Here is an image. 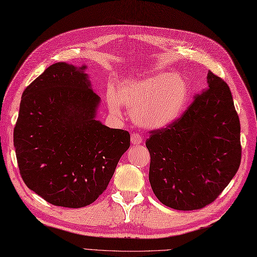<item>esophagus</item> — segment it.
Returning a JSON list of instances; mask_svg holds the SVG:
<instances>
[{"instance_id": "esophagus-1", "label": "esophagus", "mask_w": 257, "mask_h": 257, "mask_svg": "<svg viewBox=\"0 0 257 257\" xmlns=\"http://www.w3.org/2000/svg\"><path fill=\"white\" fill-rule=\"evenodd\" d=\"M131 143L133 144V145H140V144L143 143V137L140 134H132L131 136Z\"/></svg>"}]
</instances>
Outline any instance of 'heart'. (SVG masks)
Returning <instances> with one entry per match:
<instances>
[{
	"label": "heart",
	"mask_w": 257,
	"mask_h": 257,
	"mask_svg": "<svg viewBox=\"0 0 257 257\" xmlns=\"http://www.w3.org/2000/svg\"><path fill=\"white\" fill-rule=\"evenodd\" d=\"M190 88L178 74L158 73L152 76L124 80L115 93L109 91L111 113L121 115V105L131 110L133 120L146 128H161L176 122L189 103Z\"/></svg>",
	"instance_id": "b5f03b06"
}]
</instances>
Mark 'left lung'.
Segmentation results:
<instances>
[{"label":"left lung","mask_w":257,"mask_h":257,"mask_svg":"<svg viewBox=\"0 0 257 257\" xmlns=\"http://www.w3.org/2000/svg\"><path fill=\"white\" fill-rule=\"evenodd\" d=\"M208 88L167 127L150 131L149 182L159 201L177 210L209 205L241 162L240 120L229 86L209 72Z\"/></svg>","instance_id":"left-lung-1"}]
</instances>
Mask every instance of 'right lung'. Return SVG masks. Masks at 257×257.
I'll return each instance as SVG.
<instances>
[{
	"label": "right lung",
	"instance_id": "add662e5",
	"mask_svg": "<svg viewBox=\"0 0 257 257\" xmlns=\"http://www.w3.org/2000/svg\"><path fill=\"white\" fill-rule=\"evenodd\" d=\"M85 65L52 64L24 90L14 128L21 176L48 203L79 208L107 189L130 147L127 131L96 120L100 97Z\"/></svg>",
	"mask_w": 257,
	"mask_h": 257
}]
</instances>
